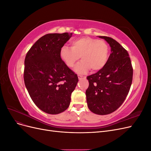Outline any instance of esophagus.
<instances>
[{
  "mask_svg": "<svg viewBox=\"0 0 151 151\" xmlns=\"http://www.w3.org/2000/svg\"><path fill=\"white\" fill-rule=\"evenodd\" d=\"M83 77H84L83 76H81V75H78V78H79V79L80 80V79H82L83 78Z\"/></svg>",
  "mask_w": 151,
  "mask_h": 151,
  "instance_id": "1",
  "label": "esophagus"
}]
</instances>
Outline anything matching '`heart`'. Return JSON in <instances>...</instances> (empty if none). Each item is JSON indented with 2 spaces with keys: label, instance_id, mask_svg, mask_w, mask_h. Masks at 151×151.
Instances as JSON below:
<instances>
[{
  "label": "heart",
  "instance_id": "heart-1",
  "mask_svg": "<svg viewBox=\"0 0 151 151\" xmlns=\"http://www.w3.org/2000/svg\"><path fill=\"white\" fill-rule=\"evenodd\" d=\"M59 55L68 68H73L82 59L75 68L77 74H84L91 69L93 72L101 70L106 65L109 55L108 44L102 40L84 36L73 40L71 48L63 46Z\"/></svg>",
  "mask_w": 151,
  "mask_h": 151
}]
</instances>
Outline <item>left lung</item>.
<instances>
[{"label":"left lung","mask_w":151,"mask_h":151,"mask_svg":"<svg viewBox=\"0 0 151 151\" xmlns=\"http://www.w3.org/2000/svg\"><path fill=\"white\" fill-rule=\"evenodd\" d=\"M111 47L106 65L87 77L89 87L86 101L91 111L100 115L110 114L119 108L129 92L133 68L129 53L122 45L108 36H99Z\"/></svg>","instance_id":"left-lung-1"}]
</instances>
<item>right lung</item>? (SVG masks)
<instances>
[{"instance_id": "add662e5", "label": "right lung", "mask_w": 151, "mask_h": 151, "mask_svg": "<svg viewBox=\"0 0 151 151\" xmlns=\"http://www.w3.org/2000/svg\"><path fill=\"white\" fill-rule=\"evenodd\" d=\"M72 33H50L36 41L24 60V81L34 103L43 111L56 115L68 108L78 83L77 74L59 55Z\"/></svg>"}]
</instances>
